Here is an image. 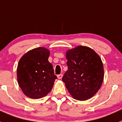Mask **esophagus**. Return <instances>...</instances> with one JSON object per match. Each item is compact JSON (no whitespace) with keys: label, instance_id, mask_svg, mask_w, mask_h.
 Segmentation results:
<instances>
[{"label":"esophagus","instance_id":"obj_1","mask_svg":"<svg viewBox=\"0 0 122 122\" xmlns=\"http://www.w3.org/2000/svg\"><path fill=\"white\" fill-rule=\"evenodd\" d=\"M57 77H58V78L59 79H62V77H63V74H59V75L57 76Z\"/></svg>","mask_w":122,"mask_h":122}]
</instances>
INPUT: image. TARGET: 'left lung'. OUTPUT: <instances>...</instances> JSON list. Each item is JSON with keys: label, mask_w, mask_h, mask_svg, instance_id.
Listing matches in <instances>:
<instances>
[{"label": "left lung", "mask_w": 122, "mask_h": 122, "mask_svg": "<svg viewBox=\"0 0 122 122\" xmlns=\"http://www.w3.org/2000/svg\"><path fill=\"white\" fill-rule=\"evenodd\" d=\"M68 69L62 80L69 94L78 101H86L97 92L104 80V66L92 49L79 46L67 50Z\"/></svg>", "instance_id": "8db88e82"}]
</instances>
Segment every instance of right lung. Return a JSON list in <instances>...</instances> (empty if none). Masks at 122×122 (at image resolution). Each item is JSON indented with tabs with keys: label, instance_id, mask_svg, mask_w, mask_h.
Segmentation results:
<instances>
[{
	"label": "right lung",
	"instance_id": "right-lung-1",
	"mask_svg": "<svg viewBox=\"0 0 122 122\" xmlns=\"http://www.w3.org/2000/svg\"><path fill=\"white\" fill-rule=\"evenodd\" d=\"M50 51L43 47L25 53L18 62L17 81L25 96L31 99L43 97L50 92L57 77L48 61Z\"/></svg>",
	"mask_w": 122,
	"mask_h": 122
}]
</instances>
